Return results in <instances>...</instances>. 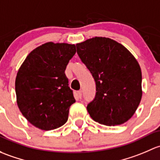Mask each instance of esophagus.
<instances>
[{
	"instance_id": "34e87169",
	"label": "esophagus",
	"mask_w": 160,
	"mask_h": 160,
	"mask_svg": "<svg viewBox=\"0 0 160 160\" xmlns=\"http://www.w3.org/2000/svg\"><path fill=\"white\" fill-rule=\"evenodd\" d=\"M77 95H78V97L79 98H82V91H78V92H77Z\"/></svg>"
}]
</instances>
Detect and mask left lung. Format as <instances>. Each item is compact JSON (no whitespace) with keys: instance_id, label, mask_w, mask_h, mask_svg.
<instances>
[{"instance_id":"8db88e82","label":"left lung","mask_w":160,"mask_h":160,"mask_svg":"<svg viewBox=\"0 0 160 160\" xmlns=\"http://www.w3.org/2000/svg\"><path fill=\"white\" fill-rule=\"evenodd\" d=\"M77 53L96 85L87 110L94 121L118 126L134 115L140 103L142 72L137 60L122 44L95 37L76 44Z\"/></svg>"}]
</instances>
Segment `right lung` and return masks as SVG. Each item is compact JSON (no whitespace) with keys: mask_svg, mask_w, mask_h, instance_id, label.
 Listing matches in <instances>:
<instances>
[{"mask_svg":"<svg viewBox=\"0 0 160 160\" xmlns=\"http://www.w3.org/2000/svg\"><path fill=\"white\" fill-rule=\"evenodd\" d=\"M76 52L75 44L48 42L32 51L15 80L17 103L26 119L42 130L63 126L75 102L65 73Z\"/></svg>","mask_w":160,"mask_h":160,"instance_id":"add662e5","label":"right lung"}]
</instances>
